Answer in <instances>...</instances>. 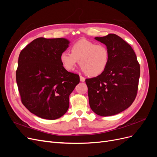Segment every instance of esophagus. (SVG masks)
<instances>
[{
	"mask_svg": "<svg viewBox=\"0 0 157 157\" xmlns=\"http://www.w3.org/2000/svg\"><path fill=\"white\" fill-rule=\"evenodd\" d=\"M80 80L81 82H84L85 81V78L82 76H80Z\"/></svg>",
	"mask_w": 157,
	"mask_h": 157,
	"instance_id": "esophagus-1",
	"label": "esophagus"
}]
</instances>
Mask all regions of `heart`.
Wrapping results in <instances>:
<instances>
[{
	"label": "heart",
	"instance_id": "b5f03b06",
	"mask_svg": "<svg viewBox=\"0 0 157 157\" xmlns=\"http://www.w3.org/2000/svg\"><path fill=\"white\" fill-rule=\"evenodd\" d=\"M71 51H63L60 54V61L66 70H74L79 62L84 72L96 77L103 73L107 67L109 52L105 45L82 39L72 45Z\"/></svg>",
	"mask_w": 157,
	"mask_h": 157
}]
</instances>
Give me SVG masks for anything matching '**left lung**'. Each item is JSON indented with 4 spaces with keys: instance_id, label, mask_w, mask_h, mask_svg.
Returning a JSON list of instances; mask_svg holds the SVG:
<instances>
[{
    "instance_id": "left-lung-1",
    "label": "left lung",
    "mask_w": 157,
    "mask_h": 157,
    "mask_svg": "<svg viewBox=\"0 0 157 157\" xmlns=\"http://www.w3.org/2000/svg\"><path fill=\"white\" fill-rule=\"evenodd\" d=\"M109 52L106 69L96 77L86 78L89 104L98 115H117L129 107L138 89L140 66L131 46L115 34L96 37Z\"/></svg>"
}]
</instances>
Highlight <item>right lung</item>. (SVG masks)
Returning <instances> with one entry per match:
<instances>
[{"instance_id": "right-lung-1", "label": "right lung", "mask_w": 157, "mask_h": 157, "mask_svg": "<svg viewBox=\"0 0 157 157\" xmlns=\"http://www.w3.org/2000/svg\"><path fill=\"white\" fill-rule=\"evenodd\" d=\"M63 38L40 37L20 54L16 82L22 103L37 117L55 120L69 107V95L79 83V75L66 70L60 54L69 47Z\"/></svg>"}]
</instances>
